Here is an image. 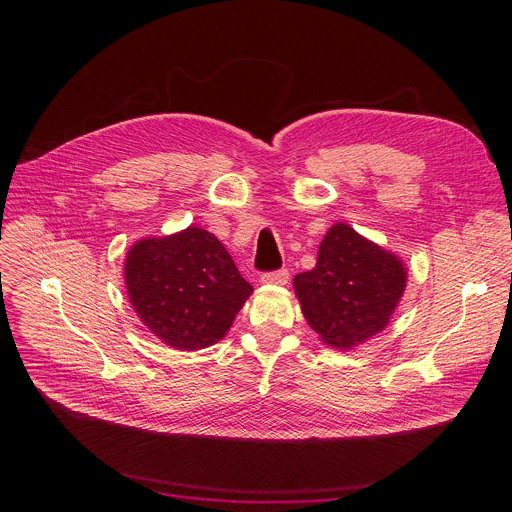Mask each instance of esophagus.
Segmentation results:
<instances>
[{
	"label": "esophagus",
	"instance_id": "obj_1",
	"mask_svg": "<svg viewBox=\"0 0 512 512\" xmlns=\"http://www.w3.org/2000/svg\"><path fill=\"white\" fill-rule=\"evenodd\" d=\"M287 281H289L287 269H279V271H271V273L261 275V283H265V285H285Z\"/></svg>",
	"mask_w": 512,
	"mask_h": 512
}]
</instances>
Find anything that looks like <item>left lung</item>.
Listing matches in <instances>:
<instances>
[{
    "label": "left lung",
    "instance_id": "obj_1",
    "mask_svg": "<svg viewBox=\"0 0 512 512\" xmlns=\"http://www.w3.org/2000/svg\"><path fill=\"white\" fill-rule=\"evenodd\" d=\"M405 287L403 259L346 223L328 229L316 267L294 277L304 318L336 350H352L383 332Z\"/></svg>",
    "mask_w": 512,
    "mask_h": 512
}]
</instances>
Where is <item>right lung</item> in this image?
<instances>
[{"instance_id":"1","label":"right lung","mask_w":512,"mask_h":512,"mask_svg":"<svg viewBox=\"0 0 512 512\" xmlns=\"http://www.w3.org/2000/svg\"><path fill=\"white\" fill-rule=\"evenodd\" d=\"M123 275L137 318L176 350H200L223 340L253 294L225 245L194 225L135 241Z\"/></svg>"}]
</instances>
